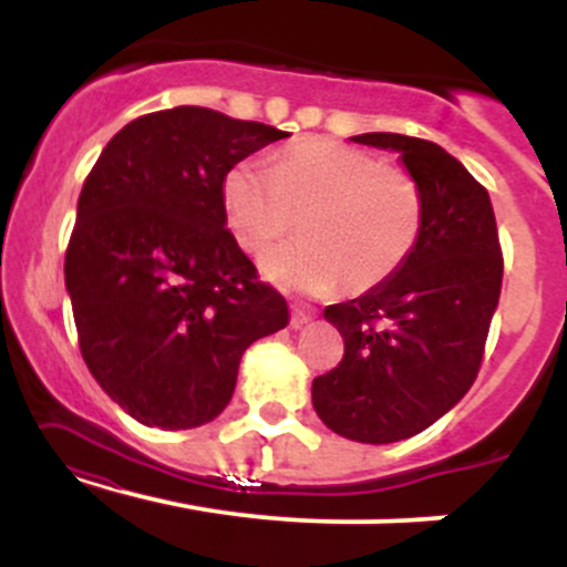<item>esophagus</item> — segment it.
I'll return each mask as SVG.
<instances>
[{"label": "esophagus", "instance_id": "34e87169", "mask_svg": "<svg viewBox=\"0 0 567 567\" xmlns=\"http://www.w3.org/2000/svg\"><path fill=\"white\" fill-rule=\"evenodd\" d=\"M311 320H315V311L306 309V306H298V303L290 306V328L292 330L303 328V324L311 322Z\"/></svg>", "mask_w": 567, "mask_h": 567}]
</instances>
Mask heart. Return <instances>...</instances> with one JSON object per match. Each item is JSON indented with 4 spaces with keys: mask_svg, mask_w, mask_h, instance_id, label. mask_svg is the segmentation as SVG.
Masks as SVG:
<instances>
[{
    "mask_svg": "<svg viewBox=\"0 0 567 567\" xmlns=\"http://www.w3.org/2000/svg\"><path fill=\"white\" fill-rule=\"evenodd\" d=\"M220 197L234 239L252 252L301 218V239L266 250L261 271L311 296L381 285L405 264L424 226L413 175L336 141L292 143L269 167L237 162Z\"/></svg>",
    "mask_w": 567,
    "mask_h": 567,
    "instance_id": "obj_1",
    "label": "heart"
}]
</instances>
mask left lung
<instances>
[{"instance_id": "1", "label": "left lung", "mask_w": 567, "mask_h": 567, "mask_svg": "<svg viewBox=\"0 0 567 567\" xmlns=\"http://www.w3.org/2000/svg\"><path fill=\"white\" fill-rule=\"evenodd\" d=\"M351 141L400 154L424 197V226L392 277L324 309L343 338V360L315 379L311 402L341 437L386 445L424 432L470 392L504 258L491 197L445 148L400 133Z\"/></svg>"}]
</instances>
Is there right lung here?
<instances>
[{"label":"right lung","instance_id":"obj_1","mask_svg":"<svg viewBox=\"0 0 567 567\" xmlns=\"http://www.w3.org/2000/svg\"><path fill=\"white\" fill-rule=\"evenodd\" d=\"M290 133L202 106L138 116L76 202L66 290L93 379L167 432L229 405L245 349L290 322L226 229L224 175Z\"/></svg>","mask_w":567,"mask_h":567}]
</instances>
